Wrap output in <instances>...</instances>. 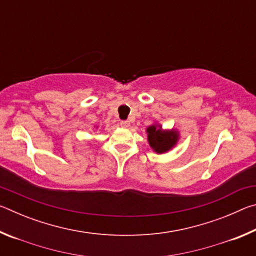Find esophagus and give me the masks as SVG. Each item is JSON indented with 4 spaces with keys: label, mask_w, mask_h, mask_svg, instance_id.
Here are the masks:
<instances>
[{
    "label": "esophagus",
    "mask_w": 256,
    "mask_h": 256,
    "mask_svg": "<svg viewBox=\"0 0 256 256\" xmlns=\"http://www.w3.org/2000/svg\"><path fill=\"white\" fill-rule=\"evenodd\" d=\"M120 126H122V128H128L130 126V122H128V120H122V122H120Z\"/></svg>",
    "instance_id": "1"
}]
</instances>
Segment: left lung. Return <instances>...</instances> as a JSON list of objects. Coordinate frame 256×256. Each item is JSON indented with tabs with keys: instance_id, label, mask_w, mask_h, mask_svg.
Segmentation results:
<instances>
[{
	"instance_id": "1",
	"label": "left lung",
	"mask_w": 256,
	"mask_h": 256,
	"mask_svg": "<svg viewBox=\"0 0 256 256\" xmlns=\"http://www.w3.org/2000/svg\"><path fill=\"white\" fill-rule=\"evenodd\" d=\"M146 132L150 148L158 154L170 151L176 146L180 138V131L177 128L164 130L162 128V125L157 122L149 125Z\"/></svg>"
}]
</instances>
